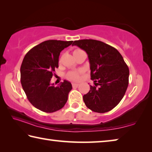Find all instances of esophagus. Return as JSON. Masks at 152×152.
Here are the masks:
<instances>
[{"label":"esophagus","instance_id":"34e87169","mask_svg":"<svg viewBox=\"0 0 152 152\" xmlns=\"http://www.w3.org/2000/svg\"><path fill=\"white\" fill-rule=\"evenodd\" d=\"M79 84L78 83H74V82H73L72 83V87L73 88H77V87L78 86Z\"/></svg>","mask_w":152,"mask_h":152}]
</instances>
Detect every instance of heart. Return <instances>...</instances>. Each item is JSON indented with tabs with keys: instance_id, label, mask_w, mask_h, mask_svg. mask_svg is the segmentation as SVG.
I'll use <instances>...</instances> for the list:
<instances>
[{
	"instance_id": "1",
	"label": "heart",
	"mask_w": 152,
	"mask_h": 152,
	"mask_svg": "<svg viewBox=\"0 0 152 152\" xmlns=\"http://www.w3.org/2000/svg\"><path fill=\"white\" fill-rule=\"evenodd\" d=\"M82 72V70H76V71H71L67 74L68 78L72 80H78L80 77L81 74Z\"/></svg>"
}]
</instances>
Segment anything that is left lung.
I'll return each mask as SVG.
<instances>
[{
  "label": "left lung",
  "mask_w": 152,
  "mask_h": 152,
  "mask_svg": "<svg viewBox=\"0 0 152 152\" xmlns=\"http://www.w3.org/2000/svg\"><path fill=\"white\" fill-rule=\"evenodd\" d=\"M88 54L91 78L95 86L83 96L86 106L96 113L110 111L121 101L129 84V70L117 49L101 41H74Z\"/></svg>",
  "instance_id": "left-lung-1"
}]
</instances>
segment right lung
<instances>
[{"mask_svg":"<svg viewBox=\"0 0 152 152\" xmlns=\"http://www.w3.org/2000/svg\"><path fill=\"white\" fill-rule=\"evenodd\" d=\"M73 41L48 40L30 50L20 66V82L29 101L37 109L53 113L61 109L68 101L72 88L70 82L64 80L54 86L51 78L58 68L59 56Z\"/></svg>","mask_w":152,"mask_h":152,"instance_id":"obj_1","label":"right lung"}]
</instances>
